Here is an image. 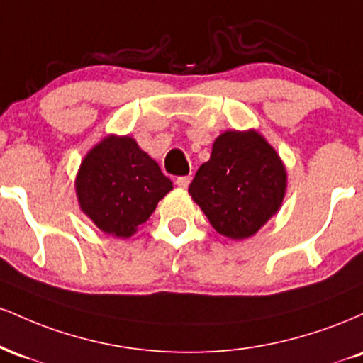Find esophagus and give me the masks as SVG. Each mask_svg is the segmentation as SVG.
Listing matches in <instances>:
<instances>
[{
  "mask_svg": "<svg viewBox=\"0 0 363 363\" xmlns=\"http://www.w3.org/2000/svg\"><path fill=\"white\" fill-rule=\"evenodd\" d=\"M189 182H191V177L189 176H181V177H177L176 184L181 187V189H186V187L189 186Z\"/></svg>",
  "mask_w": 363,
  "mask_h": 363,
  "instance_id": "34e87169",
  "label": "esophagus"
}]
</instances>
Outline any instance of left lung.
Segmentation results:
<instances>
[{"label": "left lung", "instance_id": "left-lung-1", "mask_svg": "<svg viewBox=\"0 0 363 363\" xmlns=\"http://www.w3.org/2000/svg\"><path fill=\"white\" fill-rule=\"evenodd\" d=\"M285 191L280 155L254 129L222 133L189 186L211 227L234 240L256 234L280 210Z\"/></svg>", "mask_w": 363, "mask_h": 363}]
</instances>
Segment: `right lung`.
<instances>
[{
	"instance_id": "right-lung-1",
	"label": "right lung",
	"mask_w": 363,
	"mask_h": 363,
	"mask_svg": "<svg viewBox=\"0 0 363 363\" xmlns=\"http://www.w3.org/2000/svg\"><path fill=\"white\" fill-rule=\"evenodd\" d=\"M82 211L107 235L128 239L150 218L172 181L131 136H106L78 170Z\"/></svg>"
}]
</instances>
